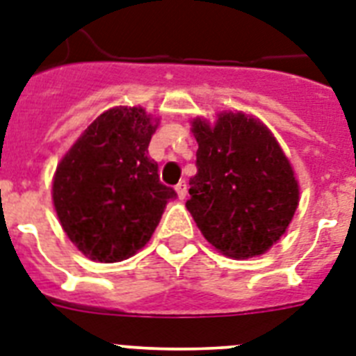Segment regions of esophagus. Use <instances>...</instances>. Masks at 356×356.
I'll return each mask as SVG.
<instances>
[{"label": "esophagus", "mask_w": 356, "mask_h": 356, "mask_svg": "<svg viewBox=\"0 0 356 356\" xmlns=\"http://www.w3.org/2000/svg\"><path fill=\"white\" fill-rule=\"evenodd\" d=\"M175 192H177V197L179 199H184L186 197V181H181V183L175 186Z\"/></svg>", "instance_id": "34e87169"}]
</instances>
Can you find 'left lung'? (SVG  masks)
<instances>
[{
	"instance_id": "8db88e82",
	"label": "left lung",
	"mask_w": 356,
	"mask_h": 356,
	"mask_svg": "<svg viewBox=\"0 0 356 356\" xmlns=\"http://www.w3.org/2000/svg\"><path fill=\"white\" fill-rule=\"evenodd\" d=\"M197 173L190 179L188 212L207 241L225 256L267 252L285 234L300 188L270 129L245 113H221L218 122L195 118Z\"/></svg>"
}]
</instances>
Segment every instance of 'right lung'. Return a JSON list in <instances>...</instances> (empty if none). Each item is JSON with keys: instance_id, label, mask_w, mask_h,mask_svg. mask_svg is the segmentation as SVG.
Segmentation results:
<instances>
[{"instance_id": "1", "label": "right lung", "mask_w": 356, "mask_h": 356, "mask_svg": "<svg viewBox=\"0 0 356 356\" xmlns=\"http://www.w3.org/2000/svg\"><path fill=\"white\" fill-rule=\"evenodd\" d=\"M157 120L113 108L89 124L58 164L53 203L67 238L89 259L115 263L148 243L175 190L148 157Z\"/></svg>"}]
</instances>
